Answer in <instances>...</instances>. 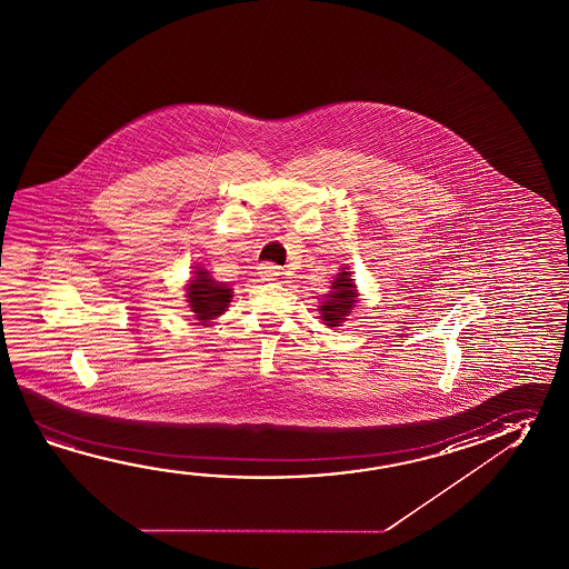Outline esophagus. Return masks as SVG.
I'll return each instance as SVG.
<instances>
[{
    "mask_svg": "<svg viewBox=\"0 0 569 569\" xmlns=\"http://www.w3.org/2000/svg\"><path fill=\"white\" fill-rule=\"evenodd\" d=\"M258 273H260V278L263 281H273L278 276H280L281 271L276 263H270V261H266V263H260V268H258Z\"/></svg>",
    "mask_w": 569,
    "mask_h": 569,
    "instance_id": "1",
    "label": "esophagus"
}]
</instances>
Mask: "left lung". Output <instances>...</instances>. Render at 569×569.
I'll return each mask as SVG.
<instances>
[{"instance_id":"1","label":"left lung","mask_w":569,"mask_h":569,"mask_svg":"<svg viewBox=\"0 0 569 569\" xmlns=\"http://www.w3.org/2000/svg\"><path fill=\"white\" fill-rule=\"evenodd\" d=\"M357 293H355L353 281L349 271H341L337 276L331 291L327 293L326 301L319 306L321 319L326 321L327 327H339L345 321V316H349L351 308H355Z\"/></svg>"}]
</instances>
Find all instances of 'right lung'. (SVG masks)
I'll return each mask as SVG.
<instances>
[{
  "label": "right lung",
  "instance_id": "1",
  "mask_svg": "<svg viewBox=\"0 0 569 569\" xmlns=\"http://www.w3.org/2000/svg\"><path fill=\"white\" fill-rule=\"evenodd\" d=\"M194 273V280L188 286L187 298L190 301V308L196 313V319L208 321V319H214L220 313H224L230 299H232V289L212 280L208 276V271L202 268H198Z\"/></svg>",
  "mask_w": 569,
  "mask_h": 569
}]
</instances>
